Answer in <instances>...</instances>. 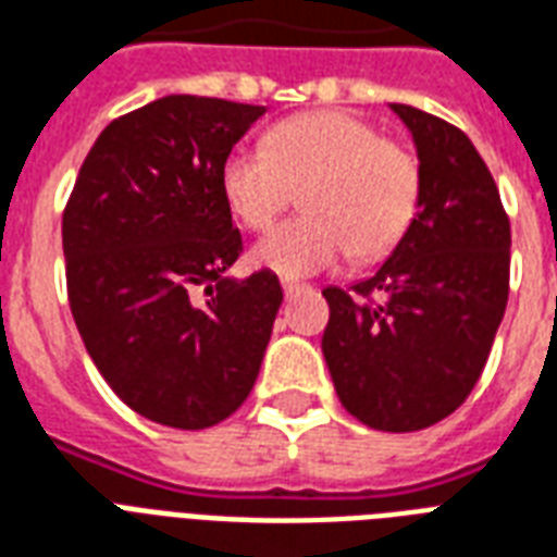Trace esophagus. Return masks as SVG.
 Returning <instances> with one entry per match:
<instances>
[{
	"label": "esophagus",
	"instance_id": "1",
	"mask_svg": "<svg viewBox=\"0 0 557 557\" xmlns=\"http://www.w3.org/2000/svg\"><path fill=\"white\" fill-rule=\"evenodd\" d=\"M297 292H300V283H292V280H283V295L292 297V295H297Z\"/></svg>",
	"mask_w": 557,
	"mask_h": 557
}]
</instances>
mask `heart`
Segmentation results:
<instances>
[{"instance_id": "obj_1", "label": "heart", "mask_w": 557, "mask_h": 557, "mask_svg": "<svg viewBox=\"0 0 557 557\" xmlns=\"http://www.w3.org/2000/svg\"><path fill=\"white\" fill-rule=\"evenodd\" d=\"M423 172L409 148L350 113L286 119L222 165V195L250 231H265L300 193L304 215L265 233L250 260L286 280L333 269L345 253L380 260L414 222Z\"/></svg>"}]
</instances>
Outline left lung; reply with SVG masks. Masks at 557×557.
<instances>
[{"instance_id": "obj_1", "label": "left lung", "mask_w": 557, "mask_h": 557, "mask_svg": "<svg viewBox=\"0 0 557 557\" xmlns=\"http://www.w3.org/2000/svg\"><path fill=\"white\" fill-rule=\"evenodd\" d=\"M423 172L420 207L392 257L356 283L326 286L321 350L356 420L418 432L467 400L508 304L511 224L473 143L444 119L392 104Z\"/></svg>"}]
</instances>
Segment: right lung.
<instances>
[{
    "instance_id": "right-lung-1",
    "label": "right lung",
    "mask_w": 557,
    "mask_h": 557,
    "mask_svg": "<svg viewBox=\"0 0 557 557\" xmlns=\"http://www.w3.org/2000/svg\"><path fill=\"white\" fill-rule=\"evenodd\" d=\"M260 104L165 96L113 119L63 210L70 309L87 354L143 418L207 430L257 382L283 304L274 271L227 274L242 236L222 165ZM205 288L207 301H195Z\"/></svg>"
}]
</instances>
